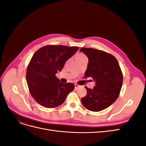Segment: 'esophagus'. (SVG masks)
<instances>
[{
  "mask_svg": "<svg viewBox=\"0 0 146 146\" xmlns=\"http://www.w3.org/2000/svg\"><path fill=\"white\" fill-rule=\"evenodd\" d=\"M80 86L77 85V84H75V89H77V88H78Z\"/></svg>",
  "mask_w": 146,
  "mask_h": 146,
  "instance_id": "34e87169",
  "label": "esophagus"
}]
</instances>
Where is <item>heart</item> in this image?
<instances>
[{
  "label": "heart",
  "instance_id": "obj_1",
  "mask_svg": "<svg viewBox=\"0 0 146 146\" xmlns=\"http://www.w3.org/2000/svg\"><path fill=\"white\" fill-rule=\"evenodd\" d=\"M75 58H76V60L77 61H81V60H83L87 59L86 56L82 52L77 53V54L76 55V56H75Z\"/></svg>",
  "mask_w": 146,
  "mask_h": 146
}]
</instances>
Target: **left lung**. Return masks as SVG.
<instances>
[{"mask_svg":"<svg viewBox=\"0 0 146 146\" xmlns=\"http://www.w3.org/2000/svg\"><path fill=\"white\" fill-rule=\"evenodd\" d=\"M80 51L88 58L85 78L92 77L96 82L93 89L85 86L87 94L81 99L82 103L91 111H102L119 97L123 82L122 70L116 58L109 53L85 47Z\"/></svg>","mask_w":146,"mask_h":146,"instance_id":"left-lung-1","label":"left lung"}]
</instances>
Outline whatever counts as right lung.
I'll return each instance as SVG.
<instances>
[{
	"label": "right lung",
	"instance_id": "1",
	"mask_svg": "<svg viewBox=\"0 0 146 146\" xmlns=\"http://www.w3.org/2000/svg\"><path fill=\"white\" fill-rule=\"evenodd\" d=\"M78 50L77 46L47 45L35 53L27 66L26 80L30 93L39 105L48 108L58 107L74 90L73 83H61L55 74Z\"/></svg>",
	"mask_w": 146,
	"mask_h": 146
}]
</instances>
